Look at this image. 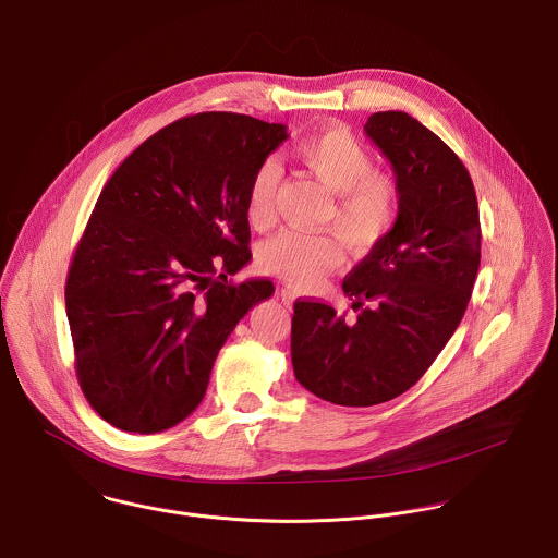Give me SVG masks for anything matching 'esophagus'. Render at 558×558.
Wrapping results in <instances>:
<instances>
[{
  "instance_id": "obj_1",
  "label": "esophagus",
  "mask_w": 558,
  "mask_h": 558,
  "mask_svg": "<svg viewBox=\"0 0 558 558\" xmlns=\"http://www.w3.org/2000/svg\"><path fill=\"white\" fill-rule=\"evenodd\" d=\"M278 295H280V300H282V304H284V306H291V304H293V300H295V293H293L291 289H287V287H282V289L278 291Z\"/></svg>"
}]
</instances>
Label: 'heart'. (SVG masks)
Segmentation results:
<instances>
[{
    "mask_svg": "<svg viewBox=\"0 0 558 558\" xmlns=\"http://www.w3.org/2000/svg\"><path fill=\"white\" fill-rule=\"evenodd\" d=\"M295 160L332 193L324 221L354 252H369L387 239L398 219L396 182L374 171V158L345 130H326L300 138ZM280 182V165L263 160L247 186V221L267 228L274 219V197ZM341 245L330 232H304L284 228L269 236L258 252L260 265L291 284L313 287L341 263Z\"/></svg>",
    "mask_w": 558,
    "mask_h": 558,
    "instance_id": "obj_1",
    "label": "heart"
}]
</instances>
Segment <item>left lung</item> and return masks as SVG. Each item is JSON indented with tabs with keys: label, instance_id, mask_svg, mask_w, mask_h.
Here are the masks:
<instances>
[{
	"label": "left lung",
	"instance_id": "1",
	"mask_svg": "<svg viewBox=\"0 0 558 558\" xmlns=\"http://www.w3.org/2000/svg\"><path fill=\"white\" fill-rule=\"evenodd\" d=\"M365 134L391 162L398 219L343 280L354 322L298 300L291 361L298 383L341 407L409 391L459 328L481 267V217L461 158L402 110L374 112Z\"/></svg>",
	"mask_w": 558,
	"mask_h": 558
}]
</instances>
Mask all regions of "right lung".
Returning a JSON list of instances; mask_svg holds the SVG:
<instances>
[{"mask_svg":"<svg viewBox=\"0 0 558 558\" xmlns=\"http://www.w3.org/2000/svg\"><path fill=\"white\" fill-rule=\"evenodd\" d=\"M287 125L236 112L178 119L110 175L73 254L64 304L88 404L125 433H162L204 400L230 332L274 282L252 260L247 186Z\"/></svg>","mask_w":558,"mask_h":558,"instance_id":"obj_1","label":"right lung"}]
</instances>
